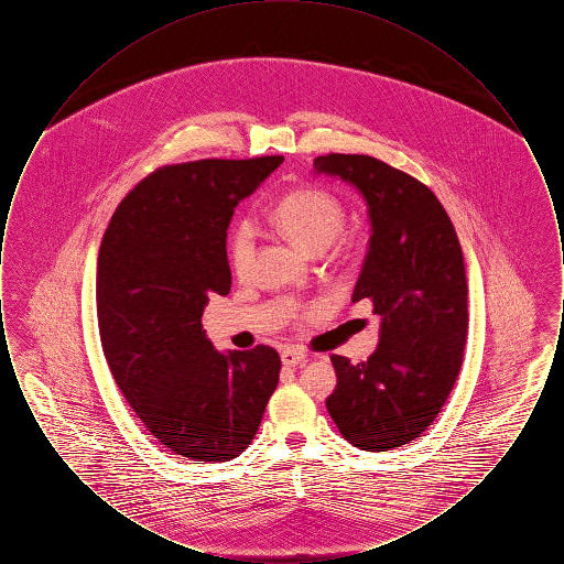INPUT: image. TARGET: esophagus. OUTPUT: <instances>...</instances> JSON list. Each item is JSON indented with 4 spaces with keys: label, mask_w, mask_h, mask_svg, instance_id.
Instances as JSON below:
<instances>
[{
    "label": "esophagus",
    "mask_w": 564,
    "mask_h": 564,
    "mask_svg": "<svg viewBox=\"0 0 564 564\" xmlns=\"http://www.w3.org/2000/svg\"><path fill=\"white\" fill-rule=\"evenodd\" d=\"M281 361L285 368H295L306 361V355L297 349H283L281 350Z\"/></svg>",
    "instance_id": "obj_1"
}]
</instances>
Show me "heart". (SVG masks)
<instances>
[{"label": "heart", "instance_id": "b5f03b06", "mask_svg": "<svg viewBox=\"0 0 564 564\" xmlns=\"http://www.w3.org/2000/svg\"><path fill=\"white\" fill-rule=\"evenodd\" d=\"M345 209L336 196L319 188L290 192L272 212V221L283 235L306 251L319 256L345 230ZM228 262L237 276H245L253 262V230L239 224L228 239Z\"/></svg>", "mask_w": 564, "mask_h": 564}]
</instances>
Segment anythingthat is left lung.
Returning a JSON list of instances; mask_svg holds the SVG:
<instances>
[{"mask_svg": "<svg viewBox=\"0 0 564 564\" xmlns=\"http://www.w3.org/2000/svg\"><path fill=\"white\" fill-rule=\"evenodd\" d=\"M315 173L366 198L372 237L352 302L372 300L380 338L368 361L332 355L325 400L343 437L368 453L416 440L448 400L467 338V279L455 226L425 184L364 154H327Z\"/></svg>", "mask_w": 564, "mask_h": 564, "instance_id": "obj_1", "label": "left lung"}]
</instances>
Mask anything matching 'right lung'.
<instances>
[{
  "instance_id": "1",
  "label": "right lung",
  "mask_w": 564,
  "mask_h": 564,
  "mask_svg": "<svg viewBox=\"0 0 564 564\" xmlns=\"http://www.w3.org/2000/svg\"><path fill=\"white\" fill-rule=\"evenodd\" d=\"M281 162L162 166L124 196L101 241L97 317L111 376L148 431L189 460L241 455L279 382L276 350L219 352L200 317L232 285L235 207Z\"/></svg>"
}]
</instances>
